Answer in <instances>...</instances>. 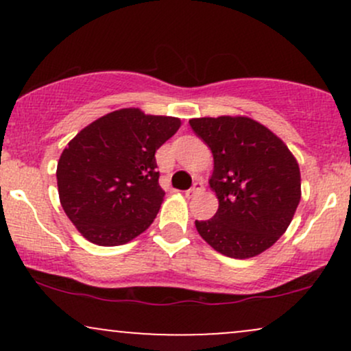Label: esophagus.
Instances as JSON below:
<instances>
[{"label":"esophagus","mask_w":351,"mask_h":351,"mask_svg":"<svg viewBox=\"0 0 351 351\" xmlns=\"http://www.w3.org/2000/svg\"><path fill=\"white\" fill-rule=\"evenodd\" d=\"M204 189V186H203V183H201V181H195V183H193V186L188 189L186 191V196H195V195H199L201 191H203Z\"/></svg>","instance_id":"esophagus-1"}]
</instances>
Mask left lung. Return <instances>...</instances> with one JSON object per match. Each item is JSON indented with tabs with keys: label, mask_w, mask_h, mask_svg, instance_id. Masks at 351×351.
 <instances>
[{
	"label": "left lung",
	"mask_w": 351,
	"mask_h": 351,
	"mask_svg": "<svg viewBox=\"0 0 351 351\" xmlns=\"http://www.w3.org/2000/svg\"><path fill=\"white\" fill-rule=\"evenodd\" d=\"M211 148L215 170L209 186L219 208L195 221L199 236L217 252L247 259L284 234L300 201V170L279 136L247 117L189 120Z\"/></svg>",
	"instance_id": "1"
}]
</instances>
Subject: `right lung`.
<instances>
[{"instance_id": "obj_1", "label": "right lung", "mask_w": 351, "mask_h": 351, "mask_svg": "<svg viewBox=\"0 0 351 351\" xmlns=\"http://www.w3.org/2000/svg\"><path fill=\"white\" fill-rule=\"evenodd\" d=\"M180 125L176 117L120 108L64 148L56 173L60 204L87 241L120 245L153 223L165 196L155 152Z\"/></svg>"}]
</instances>
